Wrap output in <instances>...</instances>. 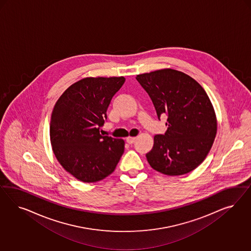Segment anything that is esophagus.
I'll list each match as a JSON object with an SVG mask.
<instances>
[{"label": "esophagus", "mask_w": 251, "mask_h": 251, "mask_svg": "<svg viewBox=\"0 0 251 251\" xmlns=\"http://www.w3.org/2000/svg\"><path fill=\"white\" fill-rule=\"evenodd\" d=\"M135 141H136V138H135V137H128V138L126 139V142H127L129 145L134 144Z\"/></svg>", "instance_id": "1"}]
</instances>
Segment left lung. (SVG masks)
Returning <instances> with one entry per match:
<instances>
[{
	"label": "left lung",
	"instance_id": "8db88e82",
	"mask_svg": "<svg viewBox=\"0 0 251 251\" xmlns=\"http://www.w3.org/2000/svg\"><path fill=\"white\" fill-rule=\"evenodd\" d=\"M157 118L167 115V131L153 137L146 153L150 166L165 175L187 174L201 165L217 130L213 105L204 89L184 73L164 69L137 75Z\"/></svg>",
	"mask_w": 251,
	"mask_h": 251
}]
</instances>
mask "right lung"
<instances>
[{"label":"right lung","mask_w":251,"mask_h":251,"mask_svg":"<svg viewBox=\"0 0 251 251\" xmlns=\"http://www.w3.org/2000/svg\"><path fill=\"white\" fill-rule=\"evenodd\" d=\"M125 78H84L58 99L51 114L50 135L54 154L62 167L83 182L110 175L124 152V141L102 136L106 110Z\"/></svg>","instance_id":"add662e5"}]
</instances>
